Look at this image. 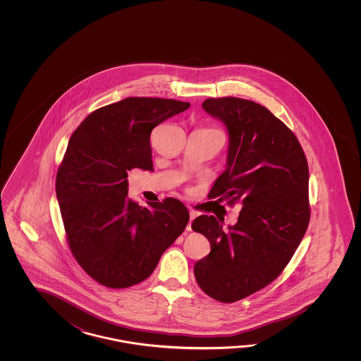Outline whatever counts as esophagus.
I'll use <instances>...</instances> for the list:
<instances>
[{"label":"esophagus","instance_id":"1","mask_svg":"<svg viewBox=\"0 0 361 361\" xmlns=\"http://www.w3.org/2000/svg\"><path fill=\"white\" fill-rule=\"evenodd\" d=\"M197 216V213L196 212H190V222L187 224V231H192V221L195 219Z\"/></svg>","mask_w":361,"mask_h":361}]
</instances>
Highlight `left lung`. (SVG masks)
Listing matches in <instances>:
<instances>
[{
    "mask_svg": "<svg viewBox=\"0 0 361 361\" xmlns=\"http://www.w3.org/2000/svg\"><path fill=\"white\" fill-rule=\"evenodd\" d=\"M202 108L230 137L226 170L209 196L243 209L228 231L213 215L192 222L210 243L193 272L209 297L232 303L272 283L292 259L311 214L308 165L294 133L261 104L224 97Z\"/></svg>",
    "mask_w": 361,
    "mask_h": 361,
    "instance_id": "left-lung-1",
    "label": "left lung"
}]
</instances>
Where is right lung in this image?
I'll use <instances>...</instances> for the list:
<instances>
[{"label": "right lung", "instance_id": "add662e5", "mask_svg": "<svg viewBox=\"0 0 361 361\" xmlns=\"http://www.w3.org/2000/svg\"><path fill=\"white\" fill-rule=\"evenodd\" d=\"M188 102L131 97L92 112L69 138L56 173V197L69 249L99 284L123 289L146 280L190 214L177 199L139 207L128 171L149 170L151 131Z\"/></svg>", "mask_w": 361, "mask_h": 361}]
</instances>
